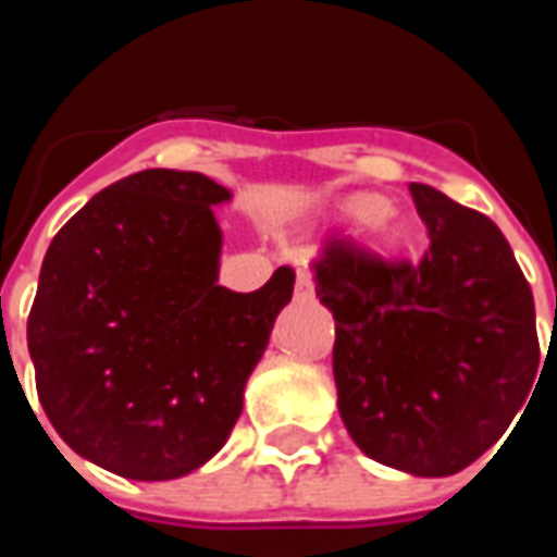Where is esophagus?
I'll return each mask as SVG.
<instances>
[{
	"mask_svg": "<svg viewBox=\"0 0 557 557\" xmlns=\"http://www.w3.org/2000/svg\"><path fill=\"white\" fill-rule=\"evenodd\" d=\"M297 297H312L314 295V277L309 269H297V283H295Z\"/></svg>",
	"mask_w": 557,
	"mask_h": 557,
	"instance_id": "esophagus-1",
	"label": "esophagus"
}]
</instances>
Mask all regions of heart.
Here are the masks:
<instances>
[{
    "instance_id": "heart-1",
    "label": "heart",
    "mask_w": 557,
    "mask_h": 557,
    "mask_svg": "<svg viewBox=\"0 0 557 557\" xmlns=\"http://www.w3.org/2000/svg\"><path fill=\"white\" fill-rule=\"evenodd\" d=\"M349 213L358 219H379L387 213V201L379 199V196H361L349 205Z\"/></svg>"
}]
</instances>
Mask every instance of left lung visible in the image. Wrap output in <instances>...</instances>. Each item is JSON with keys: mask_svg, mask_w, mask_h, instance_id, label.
Listing matches in <instances>:
<instances>
[{"mask_svg": "<svg viewBox=\"0 0 557 557\" xmlns=\"http://www.w3.org/2000/svg\"><path fill=\"white\" fill-rule=\"evenodd\" d=\"M416 257L330 236L312 260L335 314L332 370L349 436L381 466L448 476L480 459L535 384V297L500 227L428 185Z\"/></svg>", "mask_w": 557, "mask_h": 557, "instance_id": "obj_1", "label": "left lung"}]
</instances>
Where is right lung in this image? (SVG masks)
<instances>
[{
	"label": "right lung",
	"mask_w": 557,
	"mask_h": 557,
	"mask_svg": "<svg viewBox=\"0 0 557 557\" xmlns=\"http://www.w3.org/2000/svg\"><path fill=\"white\" fill-rule=\"evenodd\" d=\"M225 199L201 173L141 170L91 196L39 269V405L69 448L126 480H176L225 445L295 292L288 265L248 295L216 286L210 205Z\"/></svg>",
	"instance_id": "1"
}]
</instances>
